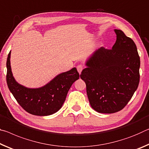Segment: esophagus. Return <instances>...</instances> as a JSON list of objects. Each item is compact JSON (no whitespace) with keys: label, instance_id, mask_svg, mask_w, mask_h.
<instances>
[{"label":"esophagus","instance_id":"esophagus-1","mask_svg":"<svg viewBox=\"0 0 149 149\" xmlns=\"http://www.w3.org/2000/svg\"><path fill=\"white\" fill-rule=\"evenodd\" d=\"M77 69L78 72H79V74H80V73H81L82 70H83V67H82V65H79V66H77Z\"/></svg>","mask_w":149,"mask_h":149}]
</instances>
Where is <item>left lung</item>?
Masks as SVG:
<instances>
[{
    "label": "left lung",
    "mask_w": 149,
    "mask_h": 149,
    "mask_svg": "<svg viewBox=\"0 0 149 149\" xmlns=\"http://www.w3.org/2000/svg\"><path fill=\"white\" fill-rule=\"evenodd\" d=\"M114 31L117 38L111 49L102 47L95 51L80 74L91 107L102 113L121 110L139 83L140 57L135 43L121 30Z\"/></svg>",
    "instance_id": "left-lung-1"
}]
</instances>
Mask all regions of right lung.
<instances>
[{
    "instance_id": "1",
    "label": "right lung",
    "mask_w": 149,
    "mask_h": 149,
    "mask_svg": "<svg viewBox=\"0 0 149 149\" xmlns=\"http://www.w3.org/2000/svg\"><path fill=\"white\" fill-rule=\"evenodd\" d=\"M10 52L6 61V82L10 91L18 103L32 115L46 116L56 113L61 108L70 86L79 79L75 67L57 75L43 86L27 88L19 84L13 77Z\"/></svg>"
}]
</instances>
